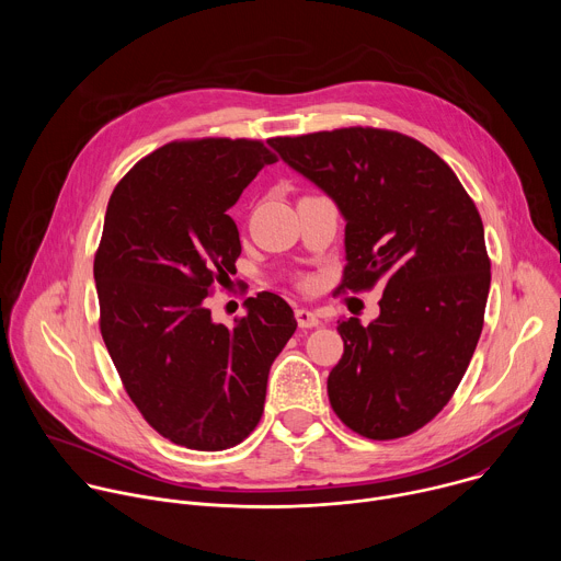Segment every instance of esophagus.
Instances as JSON below:
<instances>
[{"label": "esophagus", "mask_w": 561, "mask_h": 561, "mask_svg": "<svg viewBox=\"0 0 561 561\" xmlns=\"http://www.w3.org/2000/svg\"><path fill=\"white\" fill-rule=\"evenodd\" d=\"M295 319H297L299 329L319 327V317H317L312 310H306V308H297V310H295Z\"/></svg>", "instance_id": "obj_1"}]
</instances>
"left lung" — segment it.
Returning a JSON list of instances; mask_svg holds the SVG:
<instances>
[{
  "label": "left lung",
  "instance_id": "left-lung-1",
  "mask_svg": "<svg viewBox=\"0 0 561 561\" xmlns=\"http://www.w3.org/2000/svg\"><path fill=\"white\" fill-rule=\"evenodd\" d=\"M268 144L340 208L342 288L383 284L368 327L337 322L344 355L329 375L331 407L368 439L411 435L448 404L482 335V217L444 159L402 133L357 126Z\"/></svg>",
  "mask_w": 561,
  "mask_h": 561
}]
</instances>
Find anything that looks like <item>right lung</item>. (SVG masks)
<instances>
[{
	"instance_id": "add662e5",
	"label": "right lung",
	"mask_w": 561,
	"mask_h": 561,
	"mask_svg": "<svg viewBox=\"0 0 561 561\" xmlns=\"http://www.w3.org/2000/svg\"><path fill=\"white\" fill-rule=\"evenodd\" d=\"M275 162L251 139L171 141L111 195L95 255L100 329L144 420L173 444L224 450L264 413L268 370L297 322L273 293L232 329L204 299L242 253L228 208Z\"/></svg>"
}]
</instances>
